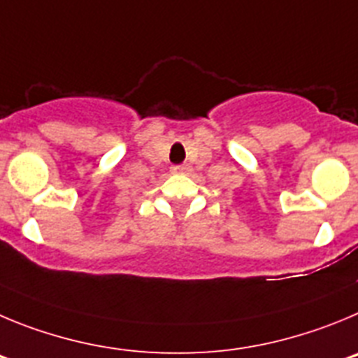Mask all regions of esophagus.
Masks as SVG:
<instances>
[{"label": "esophagus", "mask_w": 358, "mask_h": 358, "mask_svg": "<svg viewBox=\"0 0 358 358\" xmlns=\"http://www.w3.org/2000/svg\"><path fill=\"white\" fill-rule=\"evenodd\" d=\"M171 171L176 173V175H189V173L192 171V167L189 166V164H180V166L173 167Z\"/></svg>", "instance_id": "esophagus-1"}]
</instances>
